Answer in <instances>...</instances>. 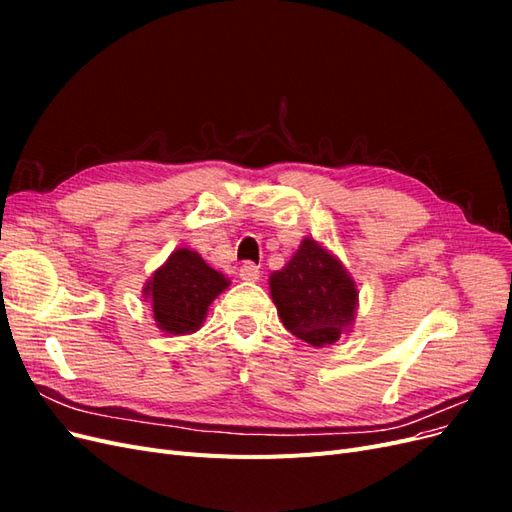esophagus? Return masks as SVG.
<instances>
[{
    "label": "esophagus",
    "mask_w": 512,
    "mask_h": 512,
    "mask_svg": "<svg viewBox=\"0 0 512 512\" xmlns=\"http://www.w3.org/2000/svg\"><path fill=\"white\" fill-rule=\"evenodd\" d=\"M239 277L245 282H256L260 277V271L254 262H245V265H241V269H239Z\"/></svg>",
    "instance_id": "esophagus-1"
}]
</instances>
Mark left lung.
<instances>
[{
	"instance_id": "obj_1",
	"label": "left lung",
	"mask_w": 512,
	"mask_h": 512,
	"mask_svg": "<svg viewBox=\"0 0 512 512\" xmlns=\"http://www.w3.org/2000/svg\"><path fill=\"white\" fill-rule=\"evenodd\" d=\"M271 299L284 327L312 346L333 344L354 320L359 292L333 254L314 239L301 247L269 280Z\"/></svg>"
}]
</instances>
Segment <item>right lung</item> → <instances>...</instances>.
I'll use <instances>...</instances> for the list:
<instances>
[{"mask_svg":"<svg viewBox=\"0 0 512 512\" xmlns=\"http://www.w3.org/2000/svg\"><path fill=\"white\" fill-rule=\"evenodd\" d=\"M228 286L200 254L181 247L168 256L145 286L158 327L170 335L194 333L207 316L209 303Z\"/></svg>","mask_w":512,"mask_h":512,"instance_id":"obj_1","label":"right lung"}]
</instances>
